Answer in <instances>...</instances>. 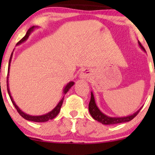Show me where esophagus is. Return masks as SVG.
<instances>
[{
    "mask_svg": "<svg viewBox=\"0 0 155 155\" xmlns=\"http://www.w3.org/2000/svg\"><path fill=\"white\" fill-rule=\"evenodd\" d=\"M91 73L90 71L88 69H82L80 73V79L84 80L87 78H89L90 77Z\"/></svg>",
    "mask_w": 155,
    "mask_h": 155,
    "instance_id": "obj_1",
    "label": "esophagus"
}]
</instances>
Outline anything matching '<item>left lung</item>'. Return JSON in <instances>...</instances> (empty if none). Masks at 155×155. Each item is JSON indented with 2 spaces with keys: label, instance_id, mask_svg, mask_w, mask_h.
Returning <instances> with one entry per match:
<instances>
[{
  "label": "left lung",
  "instance_id": "1",
  "mask_svg": "<svg viewBox=\"0 0 155 155\" xmlns=\"http://www.w3.org/2000/svg\"><path fill=\"white\" fill-rule=\"evenodd\" d=\"M139 46L141 48V49H143L144 51H145V49L144 48L143 46L141 45L140 42L138 41ZM143 107L140 108L136 112H135L134 114H131V115L124 116V117H111V116H109L106 115L104 113H102L96 104L95 102V99L93 92H91V99L90 103H89V111L91 116H92V118L94 120H97L101 124L104 125H114V124H121V123H126L130 121L134 118L135 116L137 115V114L139 113V111H140Z\"/></svg>",
  "mask_w": 155,
  "mask_h": 155
}]
</instances>
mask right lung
I'll list each match as a JSON object with an SVG mask.
<instances>
[{
    "label": "right lung",
    "mask_w": 155,
    "mask_h": 155,
    "mask_svg": "<svg viewBox=\"0 0 155 155\" xmlns=\"http://www.w3.org/2000/svg\"><path fill=\"white\" fill-rule=\"evenodd\" d=\"M37 27H38V26H33V27H30V28L28 29V31H27V34L25 35V37H23L20 41L18 42V44H16V46L20 45V44H22V43H23V42H25V41H26V40L29 38V35H30V34L34 31V29L37 28ZM13 51H14V50H13ZM13 51L12 52L11 56H10V60H9V64H8V77H7V90H8V94H9V96H10V99H11L12 103L13 104V105L15 106V109H17V111H18V113L20 114V115L22 116V117L24 118L25 119H26L27 120H30V121H34V122H46V121H48V120L53 119V118H54L55 117H56V116L59 114V112H60L61 106H62L63 100H64V96H63V98L61 99V100L59 101L58 104L56 105V107H55L54 109L52 110V111H51L50 112H48V113L46 114H44V115H41V116H32V115H29V114H27L26 113H25V112H23L22 110H21L20 108L18 107V105H17L15 102L14 101L13 99H12V97L11 96V94H10V89H9V82H8V78H9L8 76H9L10 63H11V60H12V54H13ZM74 84H75V82H73V81L69 82L66 85H65L64 89H63V94L64 95L66 94V93L69 91L70 89L72 87V86L74 85Z\"/></svg>",
    "instance_id": "add662e5"
}]
</instances>
